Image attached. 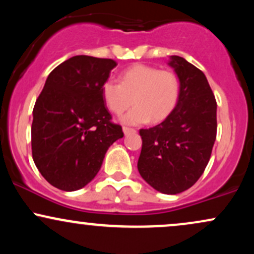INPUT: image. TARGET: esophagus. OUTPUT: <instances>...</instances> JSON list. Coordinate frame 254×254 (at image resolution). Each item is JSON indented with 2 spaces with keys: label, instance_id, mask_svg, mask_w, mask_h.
<instances>
[{
  "label": "esophagus",
  "instance_id": "1",
  "mask_svg": "<svg viewBox=\"0 0 254 254\" xmlns=\"http://www.w3.org/2000/svg\"><path fill=\"white\" fill-rule=\"evenodd\" d=\"M123 132H124V135H129V133H135L136 130L135 129H131V127H123Z\"/></svg>",
  "mask_w": 254,
  "mask_h": 254
}]
</instances>
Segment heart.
<instances>
[{
    "instance_id": "obj_1",
    "label": "heart",
    "mask_w": 254,
    "mask_h": 254,
    "mask_svg": "<svg viewBox=\"0 0 254 254\" xmlns=\"http://www.w3.org/2000/svg\"><path fill=\"white\" fill-rule=\"evenodd\" d=\"M119 82L106 80L101 93L106 106L115 115H122L136 105L122 122L129 125L160 123L176 109L180 97V81L176 72L161 70L147 64H135L123 71Z\"/></svg>"
}]
</instances>
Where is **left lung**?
Returning a JSON list of instances; mask_svg holds the SVG:
<instances>
[{
    "instance_id": "left-lung-1",
    "label": "left lung",
    "mask_w": 254,
    "mask_h": 254,
    "mask_svg": "<svg viewBox=\"0 0 254 254\" xmlns=\"http://www.w3.org/2000/svg\"><path fill=\"white\" fill-rule=\"evenodd\" d=\"M168 65L179 77V101L162 123L139 130L137 168L156 191L177 194L199 179L210 160L217 105L203 71L179 56H171Z\"/></svg>"
}]
</instances>
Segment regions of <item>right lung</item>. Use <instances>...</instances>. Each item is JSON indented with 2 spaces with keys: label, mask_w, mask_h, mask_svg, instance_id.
Masks as SVG:
<instances>
[{
  "label": "right lung",
  "mask_w": 254,
  "mask_h": 254,
  "mask_svg": "<svg viewBox=\"0 0 254 254\" xmlns=\"http://www.w3.org/2000/svg\"><path fill=\"white\" fill-rule=\"evenodd\" d=\"M113 60L74 56L46 78L33 109L32 156L38 171L63 191L84 188L97 176L110 145L124 136L111 122L101 88Z\"/></svg>",
  "instance_id": "obj_1"
}]
</instances>
